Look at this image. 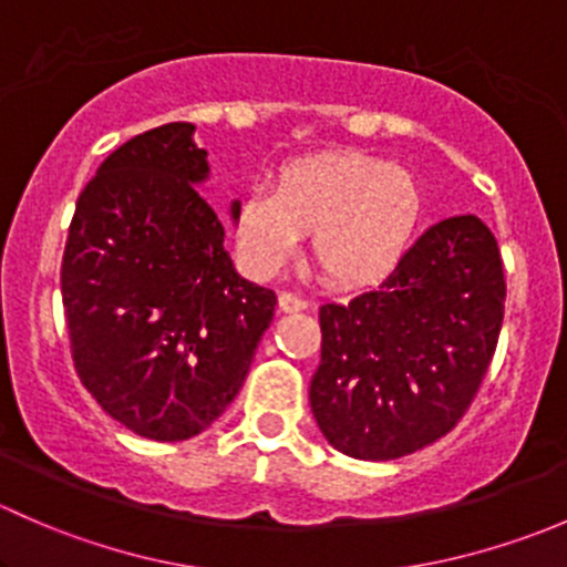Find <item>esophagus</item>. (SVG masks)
Listing matches in <instances>:
<instances>
[{"mask_svg": "<svg viewBox=\"0 0 567 567\" xmlns=\"http://www.w3.org/2000/svg\"><path fill=\"white\" fill-rule=\"evenodd\" d=\"M279 310L282 312H299V310H307V299H301L299 293H279Z\"/></svg>", "mask_w": 567, "mask_h": 567, "instance_id": "34e87169", "label": "esophagus"}]
</instances>
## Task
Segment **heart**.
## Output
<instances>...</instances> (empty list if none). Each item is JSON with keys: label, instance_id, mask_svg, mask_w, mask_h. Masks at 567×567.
<instances>
[{"label": "heart", "instance_id": "b5f03b06", "mask_svg": "<svg viewBox=\"0 0 567 567\" xmlns=\"http://www.w3.org/2000/svg\"><path fill=\"white\" fill-rule=\"evenodd\" d=\"M422 219V188L400 164L323 153L288 164L274 192H249L230 216L241 262L255 277L282 271L312 233L326 279L370 285L398 268Z\"/></svg>", "mask_w": 567, "mask_h": 567}]
</instances>
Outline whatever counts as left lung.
<instances>
[{
    "mask_svg": "<svg viewBox=\"0 0 567 567\" xmlns=\"http://www.w3.org/2000/svg\"><path fill=\"white\" fill-rule=\"evenodd\" d=\"M505 293L494 233L466 214L427 227L379 288L320 307L310 405L331 447L392 461L453 431L494 359Z\"/></svg>",
    "mask_w": 567,
    "mask_h": 567,
    "instance_id": "left-lung-1",
    "label": "left lung"
}]
</instances>
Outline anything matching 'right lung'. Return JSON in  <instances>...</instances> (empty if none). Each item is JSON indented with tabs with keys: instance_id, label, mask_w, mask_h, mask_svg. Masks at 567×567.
I'll return each instance as SVG.
<instances>
[{
	"instance_id": "obj_1",
	"label": "right lung",
	"mask_w": 567,
	"mask_h": 567,
	"mask_svg": "<svg viewBox=\"0 0 567 567\" xmlns=\"http://www.w3.org/2000/svg\"><path fill=\"white\" fill-rule=\"evenodd\" d=\"M192 136L167 123L120 145L79 194L62 255L79 379L153 442L197 436L233 403L277 307L233 268Z\"/></svg>"
}]
</instances>
